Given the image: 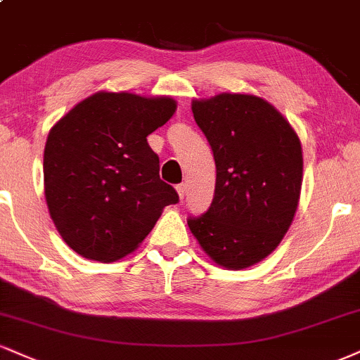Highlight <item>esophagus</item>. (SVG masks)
I'll list each match as a JSON object with an SVG mask.
<instances>
[{"mask_svg": "<svg viewBox=\"0 0 360 360\" xmlns=\"http://www.w3.org/2000/svg\"><path fill=\"white\" fill-rule=\"evenodd\" d=\"M176 191H177V196H179V199H184L186 196V184H177L176 186Z\"/></svg>", "mask_w": 360, "mask_h": 360, "instance_id": "obj_1", "label": "esophagus"}]
</instances>
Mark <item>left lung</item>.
I'll use <instances>...</instances> for the list:
<instances>
[{
  "label": "left lung",
  "instance_id": "left-lung-1",
  "mask_svg": "<svg viewBox=\"0 0 360 360\" xmlns=\"http://www.w3.org/2000/svg\"><path fill=\"white\" fill-rule=\"evenodd\" d=\"M194 120L213 149L214 198L189 218L216 265L245 270L274 253L295 218L304 179L297 132L265 98L223 92L194 98Z\"/></svg>",
  "mask_w": 360,
  "mask_h": 360
}]
</instances>
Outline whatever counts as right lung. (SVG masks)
Returning <instances> with one entry per match:
<instances>
[{
  "label": "right lung",
  "mask_w": 360,
  "mask_h": 360,
  "mask_svg": "<svg viewBox=\"0 0 360 360\" xmlns=\"http://www.w3.org/2000/svg\"><path fill=\"white\" fill-rule=\"evenodd\" d=\"M172 97L101 90L50 129L43 183L50 218L80 257L110 263L139 248L177 193L159 177L147 136L174 115Z\"/></svg>",
  "instance_id": "right-lung-1"
}]
</instances>
